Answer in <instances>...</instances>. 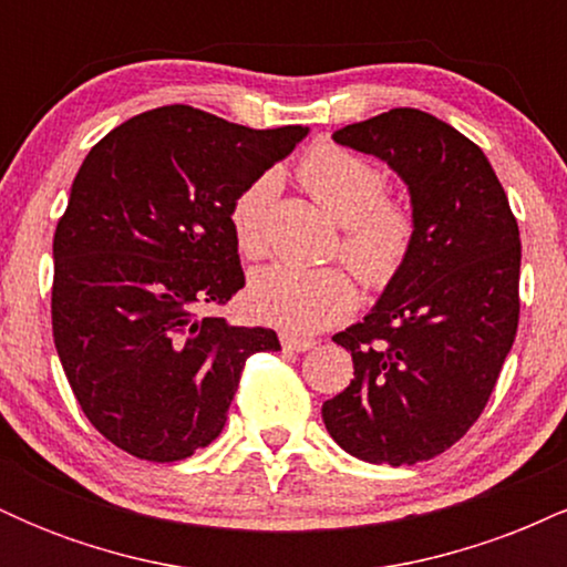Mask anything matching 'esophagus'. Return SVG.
Here are the masks:
<instances>
[{
	"label": "esophagus",
	"mask_w": 567,
	"mask_h": 567,
	"mask_svg": "<svg viewBox=\"0 0 567 567\" xmlns=\"http://www.w3.org/2000/svg\"><path fill=\"white\" fill-rule=\"evenodd\" d=\"M279 341H282V349H288V351H309L317 347L311 338H298V336H288V333L279 336Z\"/></svg>",
	"instance_id": "34e87169"
}]
</instances>
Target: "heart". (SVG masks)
Masks as SVG:
<instances>
[{
    "instance_id": "heart-1",
    "label": "heart",
    "mask_w": 567,
    "mask_h": 567,
    "mask_svg": "<svg viewBox=\"0 0 567 567\" xmlns=\"http://www.w3.org/2000/svg\"><path fill=\"white\" fill-rule=\"evenodd\" d=\"M298 173L311 197L343 226L341 256L362 282L370 288L392 282L410 256L415 224L408 207L386 199V178L379 165L324 143L306 154ZM277 192L279 175L266 171L231 202V234L247 258L266 252V220ZM354 303V279L341 266L296 269L271 264L258 269L247 288V309L256 320L296 336L341 322Z\"/></svg>"
}]
</instances>
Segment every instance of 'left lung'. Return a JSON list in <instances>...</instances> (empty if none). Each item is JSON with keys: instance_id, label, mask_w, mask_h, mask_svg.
<instances>
[{"instance_id": "8db88e82", "label": "left lung", "mask_w": 567, "mask_h": 567, "mask_svg": "<svg viewBox=\"0 0 567 567\" xmlns=\"http://www.w3.org/2000/svg\"><path fill=\"white\" fill-rule=\"evenodd\" d=\"M408 186L415 237L365 320L333 336L354 379L322 405L324 429L368 464L445 453L491 400L519 320V229L477 143L419 109L336 130Z\"/></svg>"}]
</instances>
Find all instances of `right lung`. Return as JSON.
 <instances>
[{
	"instance_id": "right-lung-1",
	"label": "right lung",
	"mask_w": 567,
	"mask_h": 567,
	"mask_svg": "<svg viewBox=\"0 0 567 567\" xmlns=\"http://www.w3.org/2000/svg\"><path fill=\"white\" fill-rule=\"evenodd\" d=\"M306 133L162 106L84 157L53 239L55 349L90 424L135 458L210 445L247 357L279 349L207 309L245 288L234 197Z\"/></svg>"
}]
</instances>
